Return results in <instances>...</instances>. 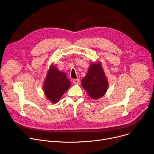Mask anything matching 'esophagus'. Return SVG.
Instances as JSON below:
<instances>
[{
    "label": "esophagus",
    "instance_id": "1",
    "mask_svg": "<svg viewBox=\"0 0 154 154\" xmlns=\"http://www.w3.org/2000/svg\"><path fill=\"white\" fill-rule=\"evenodd\" d=\"M73 82L75 83V84H76V85H78V84H79V79H73Z\"/></svg>",
    "mask_w": 154,
    "mask_h": 154
}]
</instances>
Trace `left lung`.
<instances>
[{"label":"left lung","instance_id":"8db88e82","mask_svg":"<svg viewBox=\"0 0 154 154\" xmlns=\"http://www.w3.org/2000/svg\"><path fill=\"white\" fill-rule=\"evenodd\" d=\"M81 83L90 97L94 100L102 97L106 93L109 83L100 61L97 60L91 63Z\"/></svg>","mask_w":154,"mask_h":154}]
</instances>
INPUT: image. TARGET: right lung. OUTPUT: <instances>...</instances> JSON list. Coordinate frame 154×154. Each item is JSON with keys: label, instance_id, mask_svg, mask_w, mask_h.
I'll return each mask as SVG.
<instances>
[{"label": "right lung", "instance_id": "1", "mask_svg": "<svg viewBox=\"0 0 154 154\" xmlns=\"http://www.w3.org/2000/svg\"><path fill=\"white\" fill-rule=\"evenodd\" d=\"M71 85L65 73L60 71L54 63L50 65L43 81V90L45 96L51 103H58Z\"/></svg>", "mask_w": 154, "mask_h": 154}]
</instances>
